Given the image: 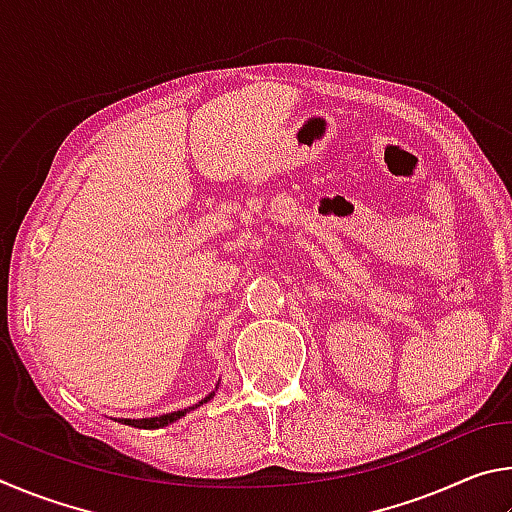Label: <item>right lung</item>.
<instances>
[{
  "label": "right lung",
  "mask_w": 512,
  "mask_h": 512,
  "mask_svg": "<svg viewBox=\"0 0 512 512\" xmlns=\"http://www.w3.org/2000/svg\"><path fill=\"white\" fill-rule=\"evenodd\" d=\"M212 397V395H210ZM210 397H205L203 402L210 400ZM201 402V404H203ZM196 404V406H201ZM189 409H194V406H189ZM189 409H183V411H173V413H167V415H160V418H146V420H119L124 424H131V427H137V429H158V427H164V424H171L173 420L183 418V415L189 411Z\"/></svg>",
  "instance_id": "1"
}]
</instances>
